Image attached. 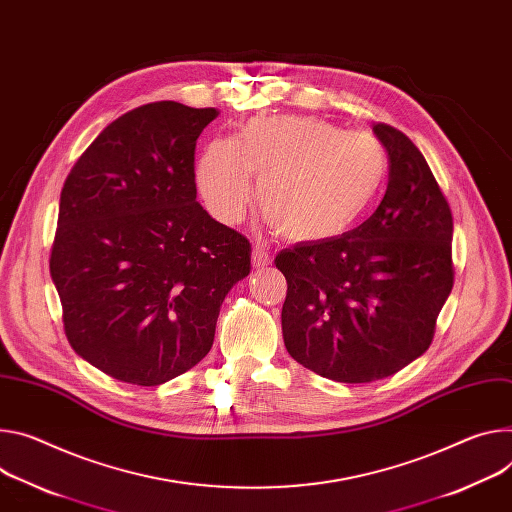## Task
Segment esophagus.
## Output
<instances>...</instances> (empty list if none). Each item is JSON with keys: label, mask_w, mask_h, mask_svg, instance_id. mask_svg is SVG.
<instances>
[{"label": "esophagus", "mask_w": 512, "mask_h": 512, "mask_svg": "<svg viewBox=\"0 0 512 512\" xmlns=\"http://www.w3.org/2000/svg\"><path fill=\"white\" fill-rule=\"evenodd\" d=\"M251 263H253L255 269H263V267L271 265V255H269L263 247L255 245V247H253V253H251Z\"/></svg>", "instance_id": "1"}]
</instances>
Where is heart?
I'll return each mask as SVG.
<instances>
[{
	"label": "heart",
	"mask_w": 512,
	"mask_h": 512,
	"mask_svg": "<svg viewBox=\"0 0 512 512\" xmlns=\"http://www.w3.org/2000/svg\"><path fill=\"white\" fill-rule=\"evenodd\" d=\"M261 181L259 210L290 243L333 241L374 204L386 153L367 134L345 132L314 116L249 120L232 141H212L196 169L200 194L222 222L243 218Z\"/></svg>",
	"instance_id": "heart-1"
}]
</instances>
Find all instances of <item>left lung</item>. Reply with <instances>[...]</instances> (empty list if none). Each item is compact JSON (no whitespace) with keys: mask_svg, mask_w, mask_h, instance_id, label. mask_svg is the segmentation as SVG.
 Masks as SVG:
<instances>
[{"mask_svg":"<svg viewBox=\"0 0 512 512\" xmlns=\"http://www.w3.org/2000/svg\"><path fill=\"white\" fill-rule=\"evenodd\" d=\"M388 153L386 194L365 222L316 245L280 251L288 353L343 384L394 376L421 357L453 288V218L423 153L374 124Z\"/></svg>","mask_w":512,"mask_h":512,"instance_id":"left-lung-1","label":"left lung"}]
</instances>
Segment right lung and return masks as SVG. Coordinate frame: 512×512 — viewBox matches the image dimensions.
<instances>
[{
	"label": "right lung",
	"mask_w": 512,
	"mask_h": 512,
	"mask_svg": "<svg viewBox=\"0 0 512 512\" xmlns=\"http://www.w3.org/2000/svg\"><path fill=\"white\" fill-rule=\"evenodd\" d=\"M214 108L155 102L108 124L65 179L51 249L65 335L134 386L202 361L251 245L196 202L194 155Z\"/></svg>",
	"instance_id": "add662e5"
}]
</instances>
